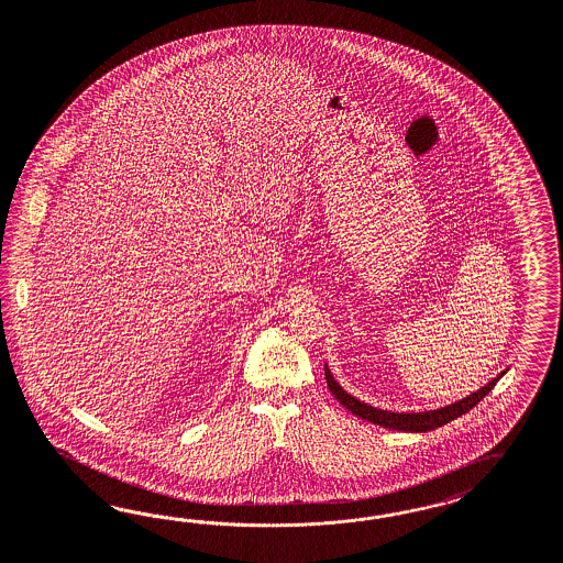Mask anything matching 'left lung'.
Here are the masks:
<instances>
[{
  "label": "left lung",
  "mask_w": 563,
  "mask_h": 563,
  "mask_svg": "<svg viewBox=\"0 0 563 563\" xmlns=\"http://www.w3.org/2000/svg\"><path fill=\"white\" fill-rule=\"evenodd\" d=\"M324 372L330 393L341 402L344 409L351 410L353 415H357V417L374 423V426L388 427V429H396V431H409V433H423V431H431V429L445 426V423L462 417L464 412H468L473 407H477L478 402L494 390L497 379L506 374L508 369L494 377L489 384H485L477 393L468 394L466 398L456 400L452 405H445L442 409L423 410V412H393V410L375 409L372 405L361 402L358 398L346 393L341 384L332 377L328 365H324Z\"/></svg>",
  "instance_id": "8db88e82"
}]
</instances>
